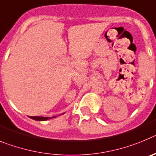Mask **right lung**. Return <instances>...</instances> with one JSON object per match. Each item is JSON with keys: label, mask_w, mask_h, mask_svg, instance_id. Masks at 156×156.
Segmentation results:
<instances>
[{"label": "right lung", "mask_w": 156, "mask_h": 156, "mask_svg": "<svg viewBox=\"0 0 156 156\" xmlns=\"http://www.w3.org/2000/svg\"><path fill=\"white\" fill-rule=\"evenodd\" d=\"M30 118L34 120H36V121H45V120H48V119H52V118H55V116L53 117H42V116H30Z\"/></svg>", "instance_id": "add662e5"}]
</instances>
